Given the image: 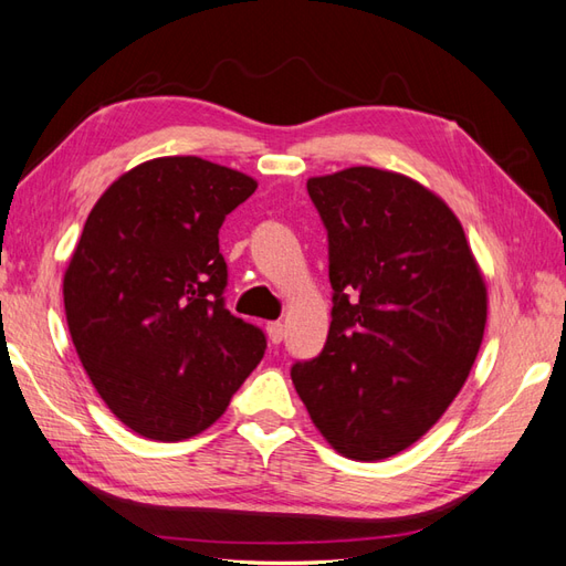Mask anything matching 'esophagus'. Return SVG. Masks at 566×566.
Instances as JSON below:
<instances>
[{"mask_svg": "<svg viewBox=\"0 0 566 566\" xmlns=\"http://www.w3.org/2000/svg\"><path fill=\"white\" fill-rule=\"evenodd\" d=\"M268 337H270L272 345H280L284 339V325L280 321L268 323Z\"/></svg>", "mask_w": 566, "mask_h": 566, "instance_id": "34e87169", "label": "esophagus"}]
</instances>
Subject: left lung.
I'll return each instance as SVG.
<instances>
[{"instance_id": "8db88e82", "label": "left lung", "mask_w": 566, "mask_h": 566, "mask_svg": "<svg viewBox=\"0 0 566 566\" xmlns=\"http://www.w3.org/2000/svg\"><path fill=\"white\" fill-rule=\"evenodd\" d=\"M306 188L327 231L333 321L292 380L335 451L380 461L427 433L463 388L488 289L461 221L419 182L354 166Z\"/></svg>"}]
</instances>
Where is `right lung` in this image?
Wrapping results in <instances>:
<instances>
[{
  "label": "right lung",
  "mask_w": 566,
  "mask_h": 566,
  "mask_svg": "<svg viewBox=\"0 0 566 566\" xmlns=\"http://www.w3.org/2000/svg\"><path fill=\"white\" fill-rule=\"evenodd\" d=\"M253 178L197 156L129 170L101 195L64 272L78 359L117 419L159 441L200 433L260 364L268 337L227 308V214Z\"/></svg>",
  "instance_id": "obj_1"
}]
</instances>
